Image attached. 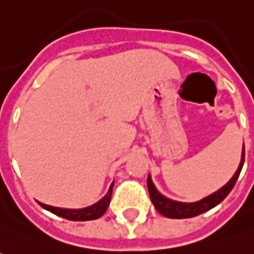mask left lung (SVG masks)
<instances>
[{"instance_id":"8db88e82","label":"left lung","mask_w":254,"mask_h":254,"mask_svg":"<svg viewBox=\"0 0 254 254\" xmlns=\"http://www.w3.org/2000/svg\"><path fill=\"white\" fill-rule=\"evenodd\" d=\"M243 162H245V144H243V152H242V160L238 170L235 173V176L232 177L226 186H223L221 190L215 191L214 194L208 195L206 198H202L201 201L197 202H179V201H173L169 198L163 197L162 194L156 190L154 184L152 183L150 176L147 177V190L150 194V199L156 206V209L164 216L167 218H173V219H184V218H192L199 214H204L206 211H209L211 208L216 206L219 202H222L226 198V195L232 191L233 186L236 184V180L241 174L242 167H243Z\"/></svg>"}]
</instances>
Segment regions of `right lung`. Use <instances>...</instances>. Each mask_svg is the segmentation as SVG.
I'll return each instance as SVG.
<instances>
[{"mask_svg":"<svg viewBox=\"0 0 254 254\" xmlns=\"http://www.w3.org/2000/svg\"><path fill=\"white\" fill-rule=\"evenodd\" d=\"M112 187H114V183L111 184L110 190L105 194V197L101 198L97 204L87 206V208H81V209H66V208L46 205V204H42V202H39V204L42 208L48 209L52 214L62 216V218H66L68 221H92V219H98L108 209L111 202V195H112Z\"/></svg>","mask_w":254,"mask_h":254,"instance_id":"add662e5","label":"right lung"}]
</instances>
